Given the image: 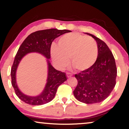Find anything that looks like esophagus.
<instances>
[{
  "label": "esophagus",
  "instance_id": "obj_1",
  "mask_svg": "<svg viewBox=\"0 0 129 129\" xmlns=\"http://www.w3.org/2000/svg\"><path fill=\"white\" fill-rule=\"evenodd\" d=\"M67 78H70V77H71L72 76V75L70 74V73H67Z\"/></svg>",
  "mask_w": 129,
  "mask_h": 129
}]
</instances>
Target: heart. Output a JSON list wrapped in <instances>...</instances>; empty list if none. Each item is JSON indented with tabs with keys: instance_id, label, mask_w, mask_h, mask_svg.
Masks as SVG:
<instances>
[{
	"instance_id": "obj_1",
	"label": "heart",
	"mask_w": 129,
	"mask_h": 129,
	"mask_svg": "<svg viewBox=\"0 0 129 129\" xmlns=\"http://www.w3.org/2000/svg\"><path fill=\"white\" fill-rule=\"evenodd\" d=\"M51 58L58 70H65L71 62L78 71H84L94 64L99 49L95 40L79 33L65 34L58 44L51 47Z\"/></svg>"
}]
</instances>
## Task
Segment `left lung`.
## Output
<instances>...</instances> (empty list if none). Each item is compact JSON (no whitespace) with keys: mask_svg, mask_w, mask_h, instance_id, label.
Here are the masks:
<instances>
[{"mask_svg":"<svg viewBox=\"0 0 129 129\" xmlns=\"http://www.w3.org/2000/svg\"><path fill=\"white\" fill-rule=\"evenodd\" d=\"M97 42L99 54L95 62L87 70L75 76L78 85L74 91L76 99L82 103H100L110 94L116 84L117 70L112 52L105 42L93 35Z\"/></svg>","mask_w":129,"mask_h":129,"instance_id":"obj_1","label":"left lung"}]
</instances>
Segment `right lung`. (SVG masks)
Returning a JSON list of instances; mask_svg holds the SVG:
<instances>
[{
	"label": "right lung",
	"instance_id": "right-lung-1",
	"mask_svg": "<svg viewBox=\"0 0 129 129\" xmlns=\"http://www.w3.org/2000/svg\"><path fill=\"white\" fill-rule=\"evenodd\" d=\"M71 30L57 29L38 30L30 34L20 46L11 70V84L15 94L21 100L32 105H43L49 103L54 98L57 89L60 84L67 80L66 74L54 68L50 62V47L55 38ZM31 52L40 53L46 58L48 64V78L45 87L42 93L35 96L26 95L20 91L16 81V72L21 59L26 54Z\"/></svg>",
	"mask_w": 129,
	"mask_h": 129
}]
</instances>
